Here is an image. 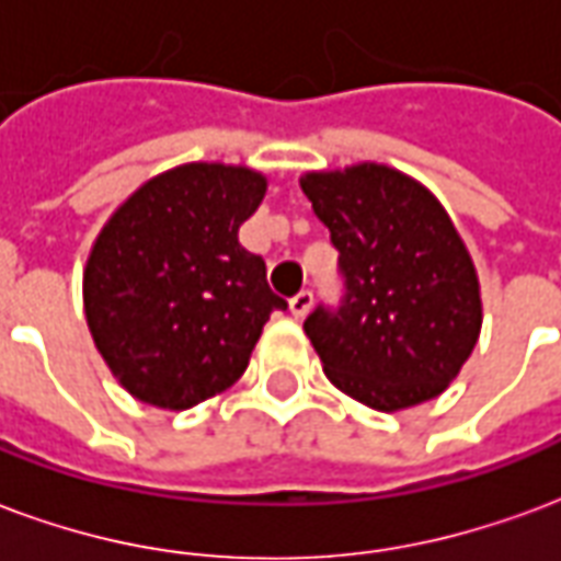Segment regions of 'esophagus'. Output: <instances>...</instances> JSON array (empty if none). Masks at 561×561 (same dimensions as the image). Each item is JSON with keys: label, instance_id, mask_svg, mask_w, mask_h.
<instances>
[{"label": "esophagus", "instance_id": "obj_1", "mask_svg": "<svg viewBox=\"0 0 561 561\" xmlns=\"http://www.w3.org/2000/svg\"><path fill=\"white\" fill-rule=\"evenodd\" d=\"M310 305H313V293L310 289H298L296 296L289 298V310H293V317H298V320L308 317Z\"/></svg>", "mask_w": 561, "mask_h": 561}]
</instances>
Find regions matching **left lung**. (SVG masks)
<instances>
[{"label": "left lung", "instance_id": "1", "mask_svg": "<svg viewBox=\"0 0 561 561\" xmlns=\"http://www.w3.org/2000/svg\"><path fill=\"white\" fill-rule=\"evenodd\" d=\"M301 191L341 253V305L305 320L331 386L379 412L439 398L481 334L476 265L443 203L370 161L305 173Z\"/></svg>", "mask_w": 561, "mask_h": 561}]
</instances>
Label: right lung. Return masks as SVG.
<instances>
[{
    "label": "right lung",
    "instance_id": "right-lung-1",
    "mask_svg": "<svg viewBox=\"0 0 561 561\" xmlns=\"http://www.w3.org/2000/svg\"><path fill=\"white\" fill-rule=\"evenodd\" d=\"M265 175L182 163L113 211L83 272V308L118 386L158 410H191L244 374L272 310L263 256L239 244Z\"/></svg>",
    "mask_w": 561,
    "mask_h": 561
}]
</instances>
